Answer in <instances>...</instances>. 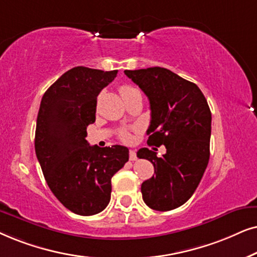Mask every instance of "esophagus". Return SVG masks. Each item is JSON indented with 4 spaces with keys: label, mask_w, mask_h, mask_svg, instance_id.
Instances as JSON below:
<instances>
[{
    "label": "esophagus",
    "mask_w": 257,
    "mask_h": 257,
    "mask_svg": "<svg viewBox=\"0 0 257 257\" xmlns=\"http://www.w3.org/2000/svg\"><path fill=\"white\" fill-rule=\"evenodd\" d=\"M129 159H131V161H135L138 157H136V152L135 150H131L129 152Z\"/></svg>",
    "instance_id": "obj_1"
}]
</instances>
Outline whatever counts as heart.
Returning a JSON list of instances; mask_svg holds the SVG:
<instances>
[{
    "mask_svg": "<svg viewBox=\"0 0 257 257\" xmlns=\"http://www.w3.org/2000/svg\"><path fill=\"white\" fill-rule=\"evenodd\" d=\"M136 93H140L139 89L133 87V85H122V87L119 88V94H121L123 100H124L125 97L131 96V95L136 94ZM119 138H121L123 141H131L132 134L128 131H122L121 133H119Z\"/></svg>",
    "mask_w": 257,
    "mask_h": 257,
    "instance_id": "1",
    "label": "heart"
}]
</instances>
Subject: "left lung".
<instances>
[{
    "label": "left lung",
    "instance_id": "left-lung-1",
    "mask_svg": "<svg viewBox=\"0 0 257 257\" xmlns=\"http://www.w3.org/2000/svg\"><path fill=\"white\" fill-rule=\"evenodd\" d=\"M124 74L149 98L148 145H163L167 149L162 157L148 148L138 152V157L150 161L155 169L141 186L143 201L154 210L175 209L191 197L209 162V105L196 84L166 68L124 70Z\"/></svg>",
    "mask_w": 257,
    "mask_h": 257
}]
</instances>
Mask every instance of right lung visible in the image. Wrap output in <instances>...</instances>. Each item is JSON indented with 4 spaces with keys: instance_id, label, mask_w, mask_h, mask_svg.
<instances>
[{
    "instance_id": "1",
    "label": "right lung",
    "mask_w": 257,
    "mask_h": 257,
    "mask_svg": "<svg viewBox=\"0 0 257 257\" xmlns=\"http://www.w3.org/2000/svg\"><path fill=\"white\" fill-rule=\"evenodd\" d=\"M117 75L75 67L44 93L37 115L35 152L50 190L67 209L82 216L101 213L110 201L111 177L129 160L123 146H89L97 96Z\"/></svg>"
}]
</instances>
